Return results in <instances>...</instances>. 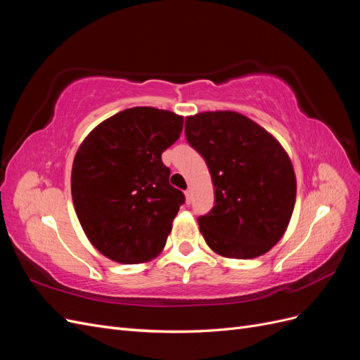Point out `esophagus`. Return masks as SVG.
Returning <instances> with one entry per match:
<instances>
[{
	"label": "esophagus",
	"instance_id": "esophagus-1",
	"mask_svg": "<svg viewBox=\"0 0 360 360\" xmlns=\"http://www.w3.org/2000/svg\"><path fill=\"white\" fill-rule=\"evenodd\" d=\"M184 197H186V202L191 204V202H192V191H191V189L184 191Z\"/></svg>",
	"mask_w": 360,
	"mask_h": 360
}]
</instances>
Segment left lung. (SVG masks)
<instances>
[{
	"label": "left lung",
	"mask_w": 360,
	"mask_h": 360,
	"mask_svg": "<svg viewBox=\"0 0 360 360\" xmlns=\"http://www.w3.org/2000/svg\"><path fill=\"white\" fill-rule=\"evenodd\" d=\"M188 143L209 167L214 205L198 217L217 255L249 259L274 248L287 231L296 202V174L279 141L234 111L186 117Z\"/></svg>",
	"instance_id": "1"
}]
</instances>
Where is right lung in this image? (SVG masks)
<instances>
[{
  "label": "right lung",
  "instance_id": "1",
  "mask_svg": "<svg viewBox=\"0 0 360 360\" xmlns=\"http://www.w3.org/2000/svg\"><path fill=\"white\" fill-rule=\"evenodd\" d=\"M183 117L151 106L97 124L76 151L72 200L90 243L122 264L156 258L184 202L162 153L179 139Z\"/></svg>",
  "mask_w": 360,
  "mask_h": 360
}]
</instances>
